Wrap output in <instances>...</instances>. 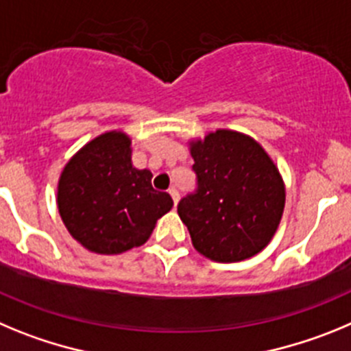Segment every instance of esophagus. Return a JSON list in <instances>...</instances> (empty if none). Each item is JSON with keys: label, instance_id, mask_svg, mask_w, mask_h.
<instances>
[{"label": "esophagus", "instance_id": "esophagus-1", "mask_svg": "<svg viewBox=\"0 0 351 351\" xmlns=\"http://www.w3.org/2000/svg\"><path fill=\"white\" fill-rule=\"evenodd\" d=\"M169 195H171V199H173V204H178V201H180V194H178V191H176V189H169Z\"/></svg>", "mask_w": 351, "mask_h": 351}]
</instances>
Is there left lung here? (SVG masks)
I'll use <instances>...</instances> for the list:
<instances>
[{
  "mask_svg": "<svg viewBox=\"0 0 351 351\" xmlns=\"http://www.w3.org/2000/svg\"><path fill=\"white\" fill-rule=\"evenodd\" d=\"M197 192L178 215L195 250L215 262L250 258L269 245L285 210V182L262 145L245 132L217 129L189 140Z\"/></svg>",
  "mask_w": 351,
  "mask_h": 351,
  "instance_id": "1",
  "label": "left lung"
}]
</instances>
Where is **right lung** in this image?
Listing matches in <instances>:
<instances>
[{"label": "right lung", "instance_id": "add662e5", "mask_svg": "<svg viewBox=\"0 0 351 351\" xmlns=\"http://www.w3.org/2000/svg\"><path fill=\"white\" fill-rule=\"evenodd\" d=\"M131 138L106 131L66 162L58 182V210L84 248L119 255L145 245L157 220L173 208L168 192L152 187V173L132 166Z\"/></svg>", "mask_w": 351, "mask_h": 351}]
</instances>
